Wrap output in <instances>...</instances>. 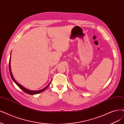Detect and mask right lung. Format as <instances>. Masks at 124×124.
<instances>
[{
	"label": "right lung",
	"instance_id": "1",
	"mask_svg": "<svg viewBox=\"0 0 124 124\" xmlns=\"http://www.w3.org/2000/svg\"><path fill=\"white\" fill-rule=\"evenodd\" d=\"M9 70H10V75H11V77L12 78V80H13V81L15 82V83H16V84L20 88H21L23 91H24V93H27V94H31V95H33V94H38V93H41L43 92V91H44L49 86L50 83H51V82H50V83H49V84L45 87V88H44L43 89H41V90H29V89H26L25 88H24V87H23L22 85H21L20 84H19L18 83H17V81L15 80L14 78L13 75H12V71H11V57H10V61H9Z\"/></svg>",
	"mask_w": 124,
	"mask_h": 124
}]
</instances>
